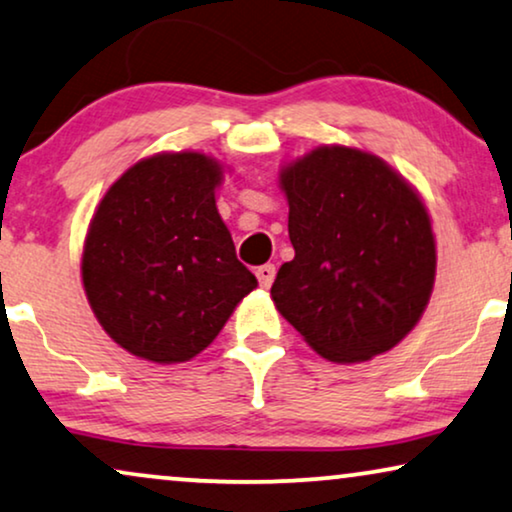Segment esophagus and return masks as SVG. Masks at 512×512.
<instances>
[{"label":"esophagus","instance_id":"34e87169","mask_svg":"<svg viewBox=\"0 0 512 512\" xmlns=\"http://www.w3.org/2000/svg\"><path fill=\"white\" fill-rule=\"evenodd\" d=\"M257 281H260V285L264 290L267 288H271V283H274V278H276V267L274 264H262V267H257Z\"/></svg>","mask_w":512,"mask_h":512}]
</instances>
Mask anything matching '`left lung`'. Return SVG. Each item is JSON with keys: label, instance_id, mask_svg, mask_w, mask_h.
Listing matches in <instances>:
<instances>
[{"label": "left lung", "instance_id": "left-lung-1", "mask_svg": "<svg viewBox=\"0 0 512 512\" xmlns=\"http://www.w3.org/2000/svg\"><path fill=\"white\" fill-rule=\"evenodd\" d=\"M295 260L271 299L318 356L365 363L414 330L435 283L431 215L377 154L320 145L278 170Z\"/></svg>", "mask_w": 512, "mask_h": 512}]
</instances>
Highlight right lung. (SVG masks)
Segmentation results:
<instances>
[{
	"label": "right lung",
	"mask_w": 512,
	"mask_h": 512,
	"mask_svg": "<svg viewBox=\"0 0 512 512\" xmlns=\"http://www.w3.org/2000/svg\"><path fill=\"white\" fill-rule=\"evenodd\" d=\"M222 180L215 156L161 152L133 163L95 208L81 283L102 330L131 356L187 363L257 288L217 213Z\"/></svg>",
	"instance_id": "right-lung-1"
}]
</instances>
